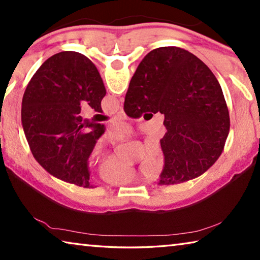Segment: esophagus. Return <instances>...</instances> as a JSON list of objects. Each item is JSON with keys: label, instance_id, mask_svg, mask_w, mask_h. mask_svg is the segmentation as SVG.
<instances>
[{"label": "esophagus", "instance_id": "esophagus-1", "mask_svg": "<svg viewBox=\"0 0 260 260\" xmlns=\"http://www.w3.org/2000/svg\"><path fill=\"white\" fill-rule=\"evenodd\" d=\"M116 117H117V118H119V119H125V118H126V114H125V111H124V110L120 109L119 111L117 112Z\"/></svg>", "mask_w": 260, "mask_h": 260}]
</instances>
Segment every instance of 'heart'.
Here are the masks:
<instances>
[{
    "label": "heart",
    "mask_w": 260,
    "mask_h": 260,
    "mask_svg": "<svg viewBox=\"0 0 260 260\" xmlns=\"http://www.w3.org/2000/svg\"><path fill=\"white\" fill-rule=\"evenodd\" d=\"M132 129L129 126L122 125L119 127L112 138L114 140H121L129 136ZM144 164H146L149 172L153 174L159 173L162 166H164V153L159 146H152L147 150L146 157H144ZM100 175L105 182L114 186H124L139 180L142 177L141 171L136 170L135 167H132L124 164L116 158H109L107 161H104L100 167Z\"/></svg>",
    "instance_id": "heart-1"
}]
</instances>
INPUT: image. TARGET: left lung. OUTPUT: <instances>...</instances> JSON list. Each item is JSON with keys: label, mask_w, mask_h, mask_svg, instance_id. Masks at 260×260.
Masks as SVG:
<instances>
[{"label": "left lung", "mask_w": 260, "mask_h": 260, "mask_svg": "<svg viewBox=\"0 0 260 260\" xmlns=\"http://www.w3.org/2000/svg\"><path fill=\"white\" fill-rule=\"evenodd\" d=\"M102 78L85 55L61 51L30 79L21 103V124L30 151L48 173L65 182L93 188L88 158L104 125L82 120V102L102 112Z\"/></svg>", "instance_id": "1"}]
</instances>
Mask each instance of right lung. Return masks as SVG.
Listing matches in <instances>:
<instances>
[{
	"mask_svg": "<svg viewBox=\"0 0 260 260\" xmlns=\"http://www.w3.org/2000/svg\"><path fill=\"white\" fill-rule=\"evenodd\" d=\"M124 110L131 118L148 111L165 116L159 184L181 183L206 172L230 133V112L217 78L178 47L157 48L144 57L129 82Z\"/></svg>",
	"mask_w": 260,
	"mask_h": 260,
	"instance_id": "right-lung-1",
	"label": "right lung"
}]
</instances>
